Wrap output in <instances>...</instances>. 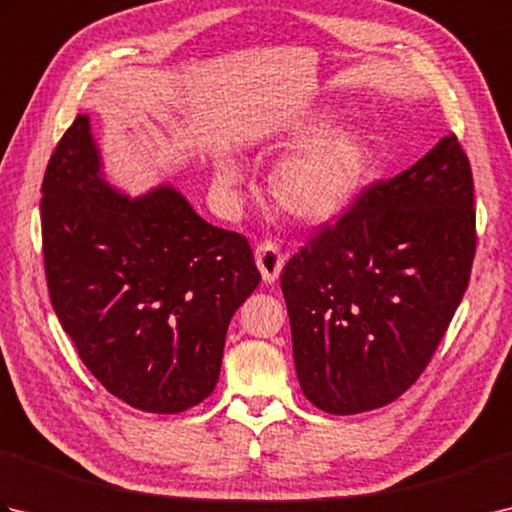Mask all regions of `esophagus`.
<instances>
[{
    "instance_id": "esophagus-1",
    "label": "esophagus",
    "mask_w": 512,
    "mask_h": 512,
    "mask_svg": "<svg viewBox=\"0 0 512 512\" xmlns=\"http://www.w3.org/2000/svg\"><path fill=\"white\" fill-rule=\"evenodd\" d=\"M255 262L266 284H275L286 266V255L273 242H264L255 248Z\"/></svg>"
}]
</instances>
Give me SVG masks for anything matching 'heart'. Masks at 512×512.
I'll return each mask as SVG.
<instances>
[{"label": "heart", "mask_w": 512, "mask_h": 512, "mask_svg": "<svg viewBox=\"0 0 512 512\" xmlns=\"http://www.w3.org/2000/svg\"><path fill=\"white\" fill-rule=\"evenodd\" d=\"M328 112H314L292 129L299 147L270 171L268 191L292 222L321 226L350 209L367 176V145L350 127H330ZM242 169L228 156L213 160V187L231 200L242 187Z\"/></svg>", "instance_id": "b5f03b06"}]
</instances>
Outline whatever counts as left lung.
I'll return each mask as SVG.
<instances>
[{
  "label": "left lung",
  "instance_id": "8db88e82",
  "mask_svg": "<svg viewBox=\"0 0 512 512\" xmlns=\"http://www.w3.org/2000/svg\"><path fill=\"white\" fill-rule=\"evenodd\" d=\"M473 176L458 138L376 182L281 273L301 391L352 416L416 383L469 286Z\"/></svg>",
  "mask_w": 512,
  "mask_h": 512
}]
</instances>
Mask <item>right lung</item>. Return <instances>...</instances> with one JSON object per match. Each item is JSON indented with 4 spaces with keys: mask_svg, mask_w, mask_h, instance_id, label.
Listing matches in <instances>:
<instances>
[{
    "mask_svg": "<svg viewBox=\"0 0 512 512\" xmlns=\"http://www.w3.org/2000/svg\"><path fill=\"white\" fill-rule=\"evenodd\" d=\"M41 195L50 301L85 367L140 411L202 402L262 281L246 237L202 220L171 182L136 198L112 187L88 114L59 140Z\"/></svg>",
    "mask_w": 512,
    "mask_h": 512,
    "instance_id": "obj_1",
    "label": "right lung"
}]
</instances>
